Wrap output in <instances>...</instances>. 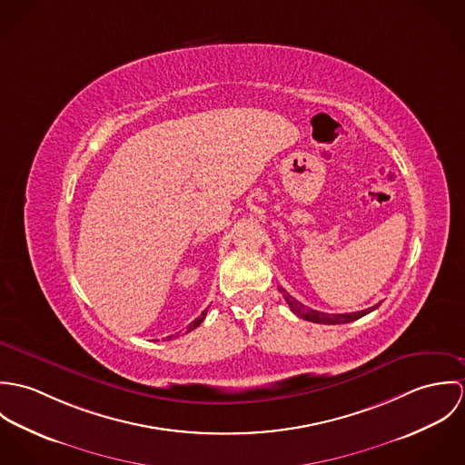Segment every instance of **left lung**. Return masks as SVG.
<instances>
[{"label": "left lung", "instance_id": "1", "mask_svg": "<svg viewBox=\"0 0 465 465\" xmlns=\"http://www.w3.org/2000/svg\"><path fill=\"white\" fill-rule=\"evenodd\" d=\"M279 292L282 293V297H284V301L288 302L290 310H292L297 317H301V319H304V321H308V322H315V324H347V322H352V321L361 319L363 315L374 312V310L380 306V304H376V306H372V308H369V310H363V312L336 313V315H331V313H322V312L306 308L304 304H301L299 301H295V299H293L284 288H281V286H279Z\"/></svg>", "mask_w": 465, "mask_h": 465}]
</instances>
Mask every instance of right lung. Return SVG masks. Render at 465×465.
Wrapping results in <instances>:
<instances>
[{
    "instance_id": "add662e5",
    "label": "right lung",
    "mask_w": 465,
    "mask_h": 465,
    "mask_svg": "<svg viewBox=\"0 0 465 465\" xmlns=\"http://www.w3.org/2000/svg\"><path fill=\"white\" fill-rule=\"evenodd\" d=\"M205 315H207V310H205V312H202V315H200V317H197V319H195V321H193V322H192V324H190V326H186V332H190V331H193V330H197V328H199L200 324H202V321H203V319H205ZM170 338H173V334H170V336H168V340H170Z\"/></svg>"
}]
</instances>
